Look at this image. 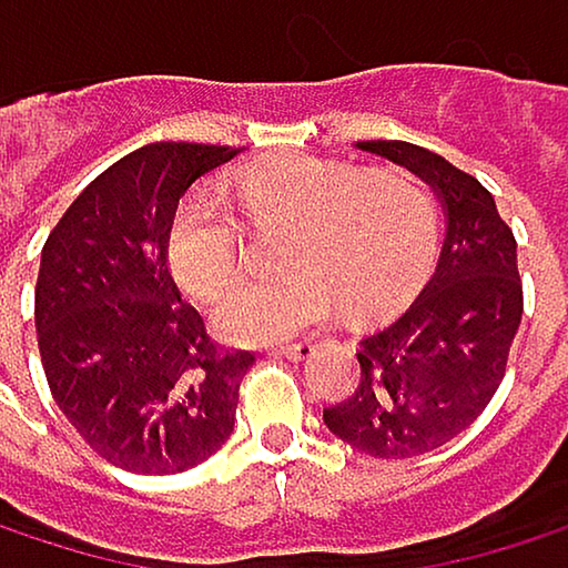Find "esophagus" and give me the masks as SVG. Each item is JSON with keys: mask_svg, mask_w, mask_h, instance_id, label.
<instances>
[{"mask_svg": "<svg viewBox=\"0 0 568 568\" xmlns=\"http://www.w3.org/2000/svg\"><path fill=\"white\" fill-rule=\"evenodd\" d=\"M313 343H286V346H275L278 356H286V359H310L313 356Z\"/></svg>", "mask_w": 568, "mask_h": 568, "instance_id": "34e87169", "label": "esophagus"}]
</instances>
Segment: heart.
Masks as SVG:
<instances>
[{"label": "heart", "instance_id": "1", "mask_svg": "<svg viewBox=\"0 0 568 568\" xmlns=\"http://www.w3.org/2000/svg\"><path fill=\"white\" fill-rule=\"evenodd\" d=\"M239 205L258 229L286 225L275 278H242L212 306V326L229 343H278L320 326L333 296L367 316L390 306L417 278L430 245V205L400 171H363L313 154H286L235 181ZM242 229L212 191H194L168 232L178 286L212 300L232 278Z\"/></svg>", "mask_w": 568, "mask_h": 568}]
</instances>
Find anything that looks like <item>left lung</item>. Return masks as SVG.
Here are the masks:
<instances>
[{
    "mask_svg": "<svg viewBox=\"0 0 568 568\" xmlns=\"http://www.w3.org/2000/svg\"><path fill=\"white\" fill-rule=\"evenodd\" d=\"M437 194L444 245L420 296L359 339V387L323 410L326 427L374 458L434 452L478 420L495 397L521 323L515 235L478 178L407 141H359Z\"/></svg>",
    "mask_w": 568,
    "mask_h": 568,
    "instance_id": "left-lung-1",
    "label": "left lung"
}]
</instances>
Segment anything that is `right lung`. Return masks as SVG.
Returning <instances> with one entry per match:
<instances>
[{
  "instance_id": "right-lung-1",
  "label": "right lung",
  "mask_w": 568,
  "mask_h": 568,
  "mask_svg": "<svg viewBox=\"0 0 568 568\" xmlns=\"http://www.w3.org/2000/svg\"><path fill=\"white\" fill-rule=\"evenodd\" d=\"M239 151L161 141L97 174L57 222L36 278V336L67 420L110 465L178 475L235 430L248 349L222 353L168 268L184 191Z\"/></svg>"
}]
</instances>
